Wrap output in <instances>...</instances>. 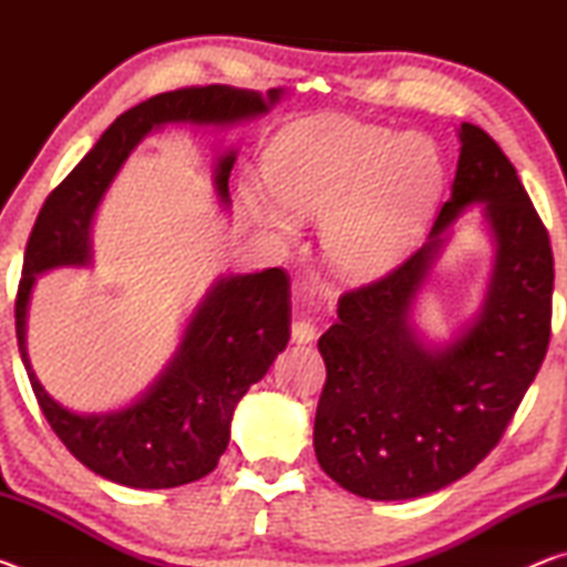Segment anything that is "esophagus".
Returning a JSON list of instances; mask_svg holds the SVG:
<instances>
[{"mask_svg":"<svg viewBox=\"0 0 567 567\" xmlns=\"http://www.w3.org/2000/svg\"><path fill=\"white\" fill-rule=\"evenodd\" d=\"M315 334H318V328H315L312 320L300 318V320L292 322V342L307 344V342L315 340Z\"/></svg>","mask_w":567,"mask_h":567,"instance_id":"esophagus-1","label":"esophagus"}]
</instances>
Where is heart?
Returning <instances> with one entry per match:
<instances>
[{"instance_id":"1","label":"heart","mask_w":567,"mask_h":567,"mask_svg":"<svg viewBox=\"0 0 567 567\" xmlns=\"http://www.w3.org/2000/svg\"><path fill=\"white\" fill-rule=\"evenodd\" d=\"M262 169L272 197L293 217L324 219L322 252L352 280L402 260L443 182L437 147L425 134L348 117L287 127L265 150ZM245 203L277 237L295 235L291 214L262 192L247 189Z\"/></svg>"}]
</instances>
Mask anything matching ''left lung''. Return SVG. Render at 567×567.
Returning a JSON list of instances; mask_svg holds the SVG:
<instances>
[{"mask_svg":"<svg viewBox=\"0 0 567 567\" xmlns=\"http://www.w3.org/2000/svg\"><path fill=\"white\" fill-rule=\"evenodd\" d=\"M453 197L427 243L380 280L338 302L318 348L328 368L315 415V455L344 491L410 501L467 475L501 443L550 342L553 249L543 219L497 142L460 124ZM483 204L496 265L476 322L443 349L421 342L411 305L446 227Z\"/></svg>","mask_w":567,"mask_h":567,"instance_id":"1","label":"left lung"}]
</instances>
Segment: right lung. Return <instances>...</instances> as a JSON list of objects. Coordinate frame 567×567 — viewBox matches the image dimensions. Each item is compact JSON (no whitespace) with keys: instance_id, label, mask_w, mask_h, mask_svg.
Returning a JSON list of instances; mask_svg holds the SVG:
<instances>
[{"instance_id":"1","label":"right lung","mask_w":567,"mask_h":567,"mask_svg":"<svg viewBox=\"0 0 567 567\" xmlns=\"http://www.w3.org/2000/svg\"><path fill=\"white\" fill-rule=\"evenodd\" d=\"M282 90L267 97L227 84L157 94L114 120L84 159L44 199L27 243L14 320L17 344L34 398L66 450L112 483L159 491L195 483L217 467L229 443L237 402L265 378L290 340V277L280 267L229 275L209 287L192 312L177 352L132 405L100 415L62 408L37 380L27 358V305L37 275L92 262V219L130 152L165 124H235L270 112ZM237 159H217L215 187L229 205L227 179Z\"/></svg>"}]
</instances>
